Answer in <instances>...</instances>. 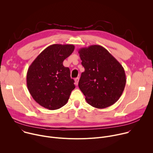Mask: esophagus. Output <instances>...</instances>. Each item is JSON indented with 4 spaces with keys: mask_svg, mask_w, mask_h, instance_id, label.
I'll list each match as a JSON object with an SVG mask.
<instances>
[{
    "mask_svg": "<svg viewBox=\"0 0 153 153\" xmlns=\"http://www.w3.org/2000/svg\"><path fill=\"white\" fill-rule=\"evenodd\" d=\"M74 80H75V84H76V85H78V83H79V77H77V78H76Z\"/></svg>",
    "mask_w": 153,
    "mask_h": 153,
    "instance_id": "esophagus-1",
    "label": "esophagus"
}]
</instances>
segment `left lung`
<instances>
[{
	"mask_svg": "<svg viewBox=\"0 0 153 153\" xmlns=\"http://www.w3.org/2000/svg\"><path fill=\"white\" fill-rule=\"evenodd\" d=\"M79 53L85 68L79 87L87 103L99 109L115 103L122 94L126 84L122 65L100 45L82 48Z\"/></svg>",
	"mask_w": 153,
	"mask_h": 153,
	"instance_id": "left-lung-1",
	"label": "left lung"
}]
</instances>
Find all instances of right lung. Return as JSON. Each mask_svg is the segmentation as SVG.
<instances>
[{
  "mask_svg": "<svg viewBox=\"0 0 153 153\" xmlns=\"http://www.w3.org/2000/svg\"><path fill=\"white\" fill-rule=\"evenodd\" d=\"M74 50L73 45H51L41 52L28 68V89L40 106L54 110L67 103L76 86L69 68L65 67L63 62Z\"/></svg>",
  "mask_w": 153,
  "mask_h": 153,
  "instance_id": "obj_1",
  "label": "right lung"
}]
</instances>
